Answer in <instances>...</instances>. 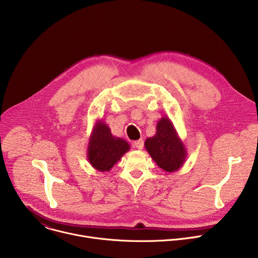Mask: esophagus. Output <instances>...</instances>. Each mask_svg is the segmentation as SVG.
<instances>
[{
  "instance_id": "esophagus-1",
  "label": "esophagus",
  "mask_w": 258,
  "mask_h": 258,
  "mask_svg": "<svg viewBox=\"0 0 258 258\" xmlns=\"http://www.w3.org/2000/svg\"><path fill=\"white\" fill-rule=\"evenodd\" d=\"M134 147L139 150H142L143 147H144V141L143 140H138L134 142Z\"/></svg>"
}]
</instances>
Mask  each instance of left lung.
I'll return each mask as SVG.
<instances>
[{
  "label": "left lung",
  "instance_id": "8db88e82",
  "mask_svg": "<svg viewBox=\"0 0 258 258\" xmlns=\"http://www.w3.org/2000/svg\"><path fill=\"white\" fill-rule=\"evenodd\" d=\"M156 127L155 136L145 141V148L163 171L174 172L186 162V147L168 117H161Z\"/></svg>",
  "mask_w": 258,
  "mask_h": 258
}]
</instances>
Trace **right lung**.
Masks as SVG:
<instances>
[{
    "mask_svg": "<svg viewBox=\"0 0 258 258\" xmlns=\"http://www.w3.org/2000/svg\"><path fill=\"white\" fill-rule=\"evenodd\" d=\"M130 148L125 140L113 136L109 126L98 119L89 139L87 158L96 170L105 172L111 169Z\"/></svg>",
    "mask_w": 258,
    "mask_h": 258,
    "instance_id": "right-lung-1",
    "label": "right lung"
}]
</instances>
